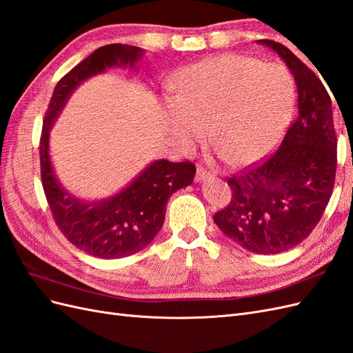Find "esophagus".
Returning a JSON list of instances; mask_svg holds the SVG:
<instances>
[{"label": "esophagus", "mask_w": 353, "mask_h": 353, "mask_svg": "<svg viewBox=\"0 0 353 353\" xmlns=\"http://www.w3.org/2000/svg\"><path fill=\"white\" fill-rule=\"evenodd\" d=\"M213 175L210 172H208L205 168H201V166L197 168V172H196V181H197V183H201V181H206V179H209Z\"/></svg>", "instance_id": "obj_1"}]
</instances>
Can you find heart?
Masks as SVG:
<instances>
[{
    "label": "heart",
    "mask_w": 353,
    "mask_h": 353,
    "mask_svg": "<svg viewBox=\"0 0 353 353\" xmlns=\"http://www.w3.org/2000/svg\"><path fill=\"white\" fill-rule=\"evenodd\" d=\"M166 105V128L190 152L206 138L230 165H248L280 141L294 108V81L280 65L218 56L179 73Z\"/></svg>",
    "instance_id": "1"
}]
</instances>
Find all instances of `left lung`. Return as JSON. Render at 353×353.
Wrapping results in <instances>:
<instances>
[{"label":"left lung","instance_id":"obj_1","mask_svg":"<svg viewBox=\"0 0 353 353\" xmlns=\"http://www.w3.org/2000/svg\"><path fill=\"white\" fill-rule=\"evenodd\" d=\"M290 69L297 116L274 154L228 178L230 205L215 213L225 236L243 249L276 254L312 232L333 193L337 138L330 95L316 74L280 42L259 39Z\"/></svg>","mask_w":353,"mask_h":353}]
</instances>
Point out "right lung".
Masks as SVG:
<instances>
[{"mask_svg": "<svg viewBox=\"0 0 353 353\" xmlns=\"http://www.w3.org/2000/svg\"><path fill=\"white\" fill-rule=\"evenodd\" d=\"M143 54V48L123 44L95 50L57 82L42 122L41 179L52 218L73 245L101 259L125 258L150 244L165 222L169 197L193 183L196 166L191 162L174 163L159 159L119 193L85 201L70 194L59 181L50 156V131L72 92L83 81L110 68L137 70Z\"/></svg>", "mask_w": 353, "mask_h": 353, "instance_id": "obj_1", "label": "right lung"}]
</instances>
